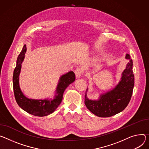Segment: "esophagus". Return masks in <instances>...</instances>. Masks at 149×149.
<instances>
[{
    "instance_id": "esophagus-1",
    "label": "esophagus",
    "mask_w": 149,
    "mask_h": 149,
    "mask_svg": "<svg viewBox=\"0 0 149 149\" xmlns=\"http://www.w3.org/2000/svg\"><path fill=\"white\" fill-rule=\"evenodd\" d=\"M83 72V70L81 68H80V67H77L76 70H75V74L76 75V77H77V78L80 77L81 75H82Z\"/></svg>"
}]
</instances>
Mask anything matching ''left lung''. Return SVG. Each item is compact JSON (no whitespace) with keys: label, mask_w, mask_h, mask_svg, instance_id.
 I'll return each instance as SVG.
<instances>
[{"label":"left lung","mask_w":149,"mask_h":149,"mask_svg":"<svg viewBox=\"0 0 149 149\" xmlns=\"http://www.w3.org/2000/svg\"><path fill=\"white\" fill-rule=\"evenodd\" d=\"M125 58L130 61L122 74L121 80L112 90L102 94L98 100H90L85 94L84 103L87 109L99 117H110L124 110L128 104L134 86L132 60L127 54ZM88 89L86 90V92Z\"/></svg>","instance_id":"left-lung-1"}]
</instances>
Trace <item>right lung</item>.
<instances>
[{
	"mask_svg": "<svg viewBox=\"0 0 149 149\" xmlns=\"http://www.w3.org/2000/svg\"><path fill=\"white\" fill-rule=\"evenodd\" d=\"M26 51V47L25 45L17 58V65L13 71V88L15 98L19 106L25 112L37 116H47L55 111L61 104L64 91L68 86L74 81L75 75L73 71H70L60 77L56 88V93L53 99L35 100L29 99L24 95L19 84V75L21 69V64L24 61Z\"/></svg>",
	"mask_w": 149,
	"mask_h": 149,
	"instance_id": "1",
	"label": "right lung"
}]
</instances>
